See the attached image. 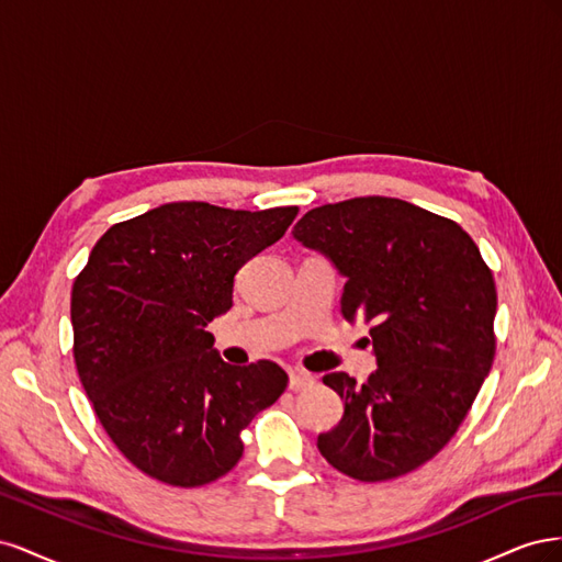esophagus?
Listing matches in <instances>:
<instances>
[{
    "instance_id": "esophagus-1",
    "label": "esophagus",
    "mask_w": 562,
    "mask_h": 562,
    "mask_svg": "<svg viewBox=\"0 0 562 562\" xmlns=\"http://www.w3.org/2000/svg\"><path fill=\"white\" fill-rule=\"evenodd\" d=\"M288 386H291L293 391L310 389V386H314V378H312V375H307V372L293 370V372H291V378H288Z\"/></svg>"
}]
</instances>
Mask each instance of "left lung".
<instances>
[{
    "mask_svg": "<svg viewBox=\"0 0 562 562\" xmlns=\"http://www.w3.org/2000/svg\"><path fill=\"white\" fill-rule=\"evenodd\" d=\"M293 236L345 277L339 312L372 323L378 361L366 384L323 378L345 415L318 436L321 454L366 483L415 471L448 446L492 368V271L452 220L389 196L318 206Z\"/></svg>",
    "mask_w": 562,
    "mask_h": 562,
    "instance_id": "1",
    "label": "left lung"
}]
</instances>
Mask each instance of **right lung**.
Returning a JSON list of instances; mask_svg holds the SVG:
<instances>
[{
  "label": "right lung",
  "mask_w": 562,
  "mask_h": 562,
  "mask_svg": "<svg viewBox=\"0 0 562 562\" xmlns=\"http://www.w3.org/2000/svg\"><path fill=\"white\" fill-rule=\"evenodd\" d=\"M297 211L164 203L110 227L75 279L79 380L112 443L151 479L217 481L241 459L250 419L283 394V368L225 363L206 326L232 310L236 271Z\"/></svg>",
  "instance_id": "right-lung-1"
}]
</instances>
